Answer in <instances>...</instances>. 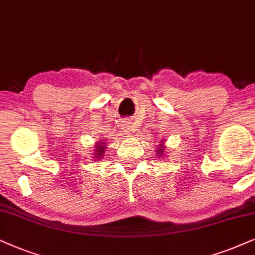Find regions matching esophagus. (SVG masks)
I'll use <instances>...</instances> for the list:
<instances>
[{"label":"esophagus","instance_id":"1","mask_svg":"<svg viewBox=\"0 0 255 255\" xmlns=\"http://www.w3.org/2000/svg\"><path fill=\"white\" fill-rule=\"evenodd\" d=\"M124 128H125V133L128 134L130 136L131 134H133V130H134V126L131 122L129 121H125L124 122Z\"/></svg>","mask_w":255,"mask_h":255}]
</instances>
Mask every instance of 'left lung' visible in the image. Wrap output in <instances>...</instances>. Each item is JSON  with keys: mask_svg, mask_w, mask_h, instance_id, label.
<instances>
[{"mask_svg": "<svg viewBox=\"0 0 255 255\" xmlns=\"http://www.w3.org/2000/svg\"><path fill=\"white\" fill-rule=\"evenodd\" d=\"M161 142H160V144H157V147H156V156H163L165 155V147H166V144L163 143V138L162 140H160Z\"/></svg>", "mask_w": 255, "mask_h": 255, "instance_id": "left-lung-1", "label": "left lung"}]
</instances>
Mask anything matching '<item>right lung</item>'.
Instances as JSON below:
<instances>
[{
    "instance_id": "right-lung-1",
    "label": "right lung",
    "mask_w": 255,
    "mask_h": 255,
    "mask_svg": "<svg viewBox=\"0 0 255 255\" xmlns=\"http://www.w3.org/2000/svg\"><path fill=\"white\" fill-rule=\"evenodd\" d=\"M96 146L94 148V150H93V157H94V160L96 161H100L102 160V157L105 156V153H106V149H107V144L105 143V141H99V142L95 143Z\"/></svg>"
}]
</instances>
